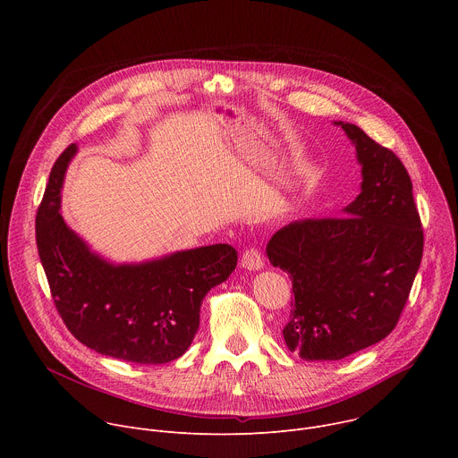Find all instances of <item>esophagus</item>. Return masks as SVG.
<instances>
[{"label": "esophagus", "mask_w": 458, "mask_h": 458, "mask_svg": "<svg viewBox=\"0 0 458 458\" xmlns=\"http://www.w3.org/2000/svg\"><path fill=\"white\" fill-rule=\"evenodd\" d=\"M265 265L263 260V253H260L255 246L246 248L241 255V267L246 270H260Z\"/></svg>", "instance_id": "esophagus-1"}]
</instances>
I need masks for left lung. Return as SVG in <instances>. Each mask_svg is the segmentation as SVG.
Returning a JSON list of instances; mask_svg holds the SVG:
<instances>
[{
	"mask_svg": "<svg viewBox=\"0 0 458 458\" xmlns=\"http://www.w3.org/2000/svg\"><path fill=\"white\" fill-rule=\"evenodd\" d=\"M335 124L355 145L362 191L348 216L290 223L267 246L270 263L292 279L283 335L304 360H341L394 332L424 250L403 161L357 124Z\"/></svg>",
	"mask_w": 458,
	"mask_h": 458,
	"instance_id": "left-lung-1",
	"label": "left lung"
}]
</instances>
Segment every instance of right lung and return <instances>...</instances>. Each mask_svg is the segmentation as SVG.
Instances as JSON below:
<instances>
[{"label": "right lung", "mask_w": 458, "mask_h": 458, "mask_svg": "<svg viewBox=\"0 0 458 458\" xmlns=\"http://www.w3.org/2000/svg\"><path fill=\"white\" fill-rule=\"evenodd\" d=\"M76 145L55 159L36 216V244L55 310L87 348L136 364L179 359L199 328L201 302L237 267V250L212 244L145 265L94 255L59 214V190Z\"/></svg>", "instance_id": "right-lung-1"}]
</instances>
